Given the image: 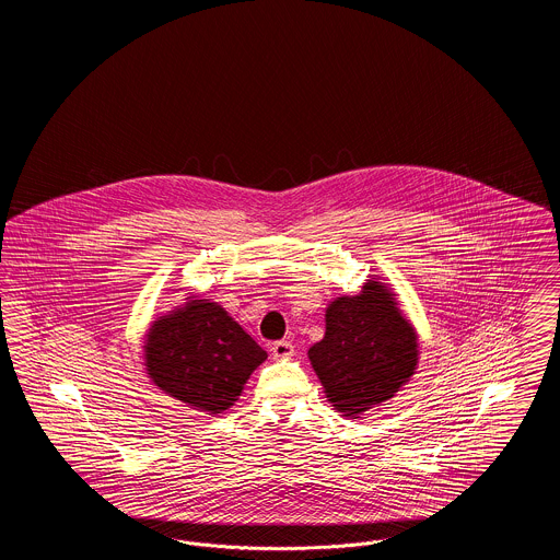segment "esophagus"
<instances>
[{
    "label": "esophagus",
    "instance_id": "1",
    "mask_svg": "<svg viewBox=\"0 0 560 560\" xmlns=\"http://www.w3.org/2000/svg\"><path fill=\"white\" fill-rule=\"evenodd\" d=\"M270 352L275 359H292L293 357V345L288 340H279L270 347Z\"/></svg>",
    "mask_w": 560,
    "mask_h": 560
}]
</instances>
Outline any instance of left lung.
Wrapping results in <instances>:
<instances>
[{
    "instance_id": "left-lung-1",
    "label": "left lung",
    "mask_w": 560,
    "mask_h": 560,
    "mask_svg": "<svg viewBox=\"0 0 560 560\" xmlns=\"http://www.w3.org/2000/svg\"><path fill=\"white\" fill-rule=\"evenodd\" d=\"M325 397L359 418L399 393L418 365V336L395 293L370 279L359 295L336 298L325 311V336L308 350Z\"/></svg>"
}]
</instances>
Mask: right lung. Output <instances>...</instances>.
I'll return each mask as SVG.
<instances>
[{
  "mask_svg": "<svg viewBox=\"0 0 560 560\" xmlns=\"http://www.w3.org/2000/svg\"><path fill=\"white\" fill-rule=\"evenodd\" d=\"M187 300L183 308L153 320L144 342L147 373L160 390L190 409L220 413L240 399L267 350L220 304Z\"/></svg>",
  "mask_w": 560,
  "mask_h": 560,
  "instance_id": "obj_1",
  "label": "right lung"
}]
</instances>
